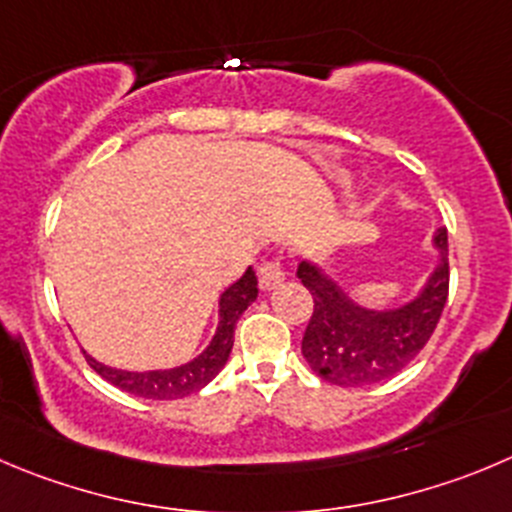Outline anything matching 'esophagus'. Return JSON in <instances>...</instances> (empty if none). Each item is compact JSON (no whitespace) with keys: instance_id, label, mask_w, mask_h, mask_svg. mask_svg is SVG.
Instances as JSON below:
<instances>
[{"instance_id":"1","label":"esophagus","mask_w":512,"mask_h":512,"mask_svg":"<svg viewBox=\"0 0 512 512\" xmlns=\"http://www.w3.org/2000/svg\"><path fill=\"white\" fill-rule=\"evenodd\" d=\"M284 276H286V271H284V266H281L279 259L266 261V264L261 266V271H259L261 289H266V291L276 289V286H281V281H284Z\"/></svg>"}]
</instances>
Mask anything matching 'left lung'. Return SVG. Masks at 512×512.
I'll list each match as a JSON object with an SVG mask.
<instances>
[{
    "mask_svg": "<svg viewBox=\"0 0 512 512\" xmlns=\"http://www.w3.org/2000/svg\"><path fill=\"white\" fill-rule=\"evenodd\" d=\"M440 251L420 294L392 309H367L326 276L314 261H301L296 276L314 296V314L301 339V354L326 382L362 387L394 377L422 352L435 332L450 289L447 231L435 233Z\"/></svg>",
    "mask_w": 512,
    "mask_h": 512,
    "instance_id": "8db88e82",
    "label": "left lung"
}]
</instances>
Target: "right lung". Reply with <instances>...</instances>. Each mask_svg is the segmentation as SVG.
Listing matches in <instances>:
<instances>
[{
  "label": "right lung",
  "mask_w": 512,
  "mask_h": 512,
  "mask_svg": "<svg viewBox=\"0 0 512 512\" xmlns=\"http://www.w3.org/2000/svg\"><path fill=\"white\" fill-rule=\"evenodd\" d=\"M259 296V281L256 274L248 266L246 274L228 286L218 301V329L213 334L211 344L198 354L191 362L180 364L173 369H150V372H128V369H115L107 364L97 362V359L87 357L90 367L107 379L110 384L120 387L123 392L135 394V397L145 399H180L188 394L198 392L206 387L213 377L223 369L228 362V354L233 349V329L236 321L241 319L243 311L256 301Z\"/></svg>",
  "instance_id": "add662e5"
}]
</instances>
